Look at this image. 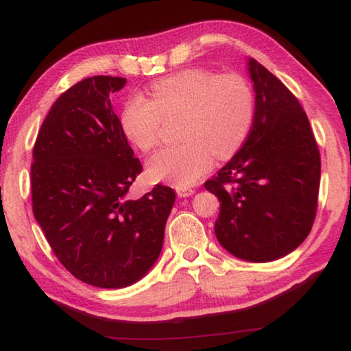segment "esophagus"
Segmentation results:
<instances>
[{
  "label": "esophagus",
  "instance_id": "esophagus-1",
  "mask_svg": "<svg viewBox=\"0 0 351 351\" xmlns=\"http://www.w3.org/2000/svg\"><path fill=\"white\" fill-rule=\"evenodd\" d=\"M176 191H177V196H179V197H188L194 193V190H191V188H183V186H177Z\"/></svg>",
  "mask_w": 351,
  "mask_h": 351
}]
</instances>
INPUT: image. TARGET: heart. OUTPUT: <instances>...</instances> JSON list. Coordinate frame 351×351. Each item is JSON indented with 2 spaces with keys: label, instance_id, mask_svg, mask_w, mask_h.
I'll return each instance as SVG.
<instances>
[{
  "label": "heart",
  "instance_id": "b5f03b06",
  "mask_svg": "<svg viewBox=\"0 0 351 351\" xmlns=\"http://www.w3.org/2000/svg\"><path fill=\"white\" fill-rule=\"evenodd\" d=\"M150 95L125 101L121 128L134 147L147 152L158 143L163 119L180 116L183 143L160 149L147 161L155 180L191 185L212 168L213 155H234L251 130L254 94L241 75L185 69L152 83Z\"/></svg>",
  "mask_w": 351,
  "mask_h": 351
}]
</instances>
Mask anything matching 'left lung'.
Segmentation results:
<instances>
[{
    "mask_svg": "<svg viewBox=\"0 0 351 351\" xmlns=\"http://www.w3.org/2000/svg\"><path fill=\"white\" fill-rule=\"evenodd\" d=\"M254 119L245 144L206 182L219 199L217 239L232 256L271 262L296 250L317 213L320 152L303 106L271 72L247 59Z\"/></svg>",
    "mask_w": 351,
    "mask_h": 351,
    "instance_id": "8db88e82",
    "label": "left lung"
}]
</instances>
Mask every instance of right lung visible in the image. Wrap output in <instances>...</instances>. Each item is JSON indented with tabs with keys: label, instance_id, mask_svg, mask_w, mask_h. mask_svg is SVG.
I'll list each match as a JSON object with an SVG mask.
<instances>
[{
	"label": "right lung",
	"instance_id": "1",
	"mask_svg": "<svg viewBox=\"0 0 351 351\" xmlns=\"http://www.w3.org/2000/svg\"><path fill=\"white\" fill-rule=\"evenodd\" d=\"M125 83L97 75L73 84L53 104L32 149L34 218L67 271L101 289L127 287L152 268L176 201L165 185L127 197L143 166L111 105Z\"/></svg>",
	"mask_w": 351,
	"mask_h": 351
}]
</instances>
